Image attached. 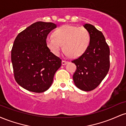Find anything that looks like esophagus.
<instances>
[{
  "label": "esophagus",
  "instance_id": "esophagus-1",
  "mask_svg": "<svg viewBox=\"0 0 126 126\" xmlns=\"http://www.w3.org/2000/svg\"><path fill=\"white\" fill-rule=\"evenodd\" d=\"M68 61H66V60H62V64H63V65H64V64H67V63H68Z\"/></svg>",
  "mask_w": 126,
  "mask_h": 126
}]
</instances>
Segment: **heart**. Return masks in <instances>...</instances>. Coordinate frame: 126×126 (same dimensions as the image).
Masks as SVG:
<instances>
[{"instance_id": "1", "label": "heart", "mask_w": 126, "mask_h": 126, "mask_svg": "<svg viewBox=\"0 0 126 126\" xmlns=\"http://www.w3.org/2000/svg\"><path fill=\"white\" fill-rule=\"evenodd\" d=\"M90 41V34L86 28L64 25L56 29L53 35L48 36L46 44L56 56L60 54L63 45V50L67 54L72 58H77L87 50Z\"/></svg>"}]
</instances>
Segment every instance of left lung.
<instances>
[{
    "mask_svg": "<svg viewBox=\"0 0 126 126\" xmlns=\"http://www.w3.org/2000/svg\"><path fill=\"white\" fill-rule=\"evenodd\" d=\"M91 41L83 54L72 60L76 66L73 79L75 85L84 91L94 90L107 75L110 66V48L104 36L94 25L85 24Z\"/></svg>",
    "mask_w": 126,
    "mask_h": 126,
    "instance_id": "8db88e82",
    "label": "left lung"
}]
</instances>
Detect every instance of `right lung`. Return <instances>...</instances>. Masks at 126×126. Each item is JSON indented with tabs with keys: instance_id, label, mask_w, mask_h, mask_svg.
I'll use <instances>...</instances> for the list:
<instances>
[{
	"instance_id": "add662e5",
	"label": "right lung",
	"mask_w": 126,
	"mask_h": 126,
	"mask_svg": "<svg viewBox=\"0 0 126 126\" xmlns=\"http://www.w3.org/2000/svg\"><path fill=\"white\" fill-rule=\"evenodd\" d=\"M56 25L39 21L27 27L16 37L11 51L14 78L29 91L41 93L53 83L62 60L50 51L46 44L47 35Z\"/></svg>"
}]
</instances>
